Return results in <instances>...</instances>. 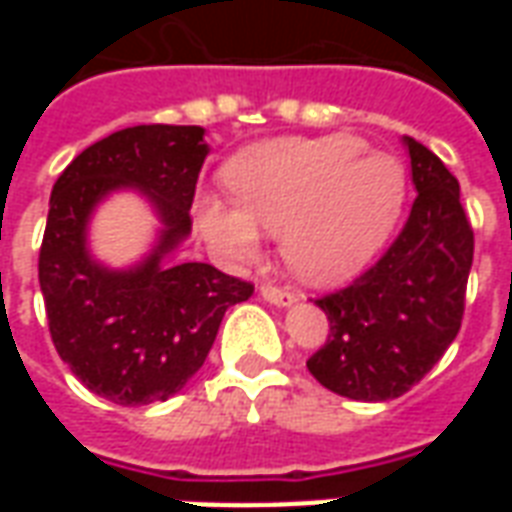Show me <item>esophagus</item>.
<instances>
[{
    "label": "esophagus",
    "mask_w": 512,
    "mask_h": 512,
    "mask_svg": "<svg viewBox=\"0 0 512 512\" xmlns=\"http://www.w3.org/2000/svg\"><path fill=\"white\" fill-rule=\"evenodd\" d=\"M260 296H263V301H268V304H274V307H293V304H296V296H293L290 290L277 288V285H263V288H260Z\"/></svg>",
    "instance_id": "1"
}]
</instances>
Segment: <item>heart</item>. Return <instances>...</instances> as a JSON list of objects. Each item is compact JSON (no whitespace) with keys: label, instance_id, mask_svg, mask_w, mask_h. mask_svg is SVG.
<instances>
[{"label":"heart","instance_id":"b5f03b06","mask_svg":"<svg viewBox=\"0 0 512 512\" xmlns=\"http://www.w3.org/2000/svg\"><path fill=\"white\" fill-rule=\"evenodd\" d=\"M233 202L200 197L194 219L205 241L235 263H252L263 234L282 235L290 271L310 285L362 274L395 233L406 205V167L348 134L277 136L238 150L222 169Z\"/></svg>","mask_w":512,"mask_h":512}]
</instances>
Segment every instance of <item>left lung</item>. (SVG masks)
Wrapping results in <instances>:
<instances>
[{"label": "left lung", "instance_id": "obj_1", "mask_svg": "<svg viewBox=\"0 0 512 512\" xmlns=\"http://www.w3.org/2000/svg\"><path fill=\"white\" fill-rule=\"evenodd\" d=\"M403 147L417 189L403 233L351 288L315 301L329 340L307 367L329 392L365 403L408 392L450 348L474 255L455 175L417 139Z\"/></svg>", "mask_w": 512, "mask_h": 512}]
</instances>
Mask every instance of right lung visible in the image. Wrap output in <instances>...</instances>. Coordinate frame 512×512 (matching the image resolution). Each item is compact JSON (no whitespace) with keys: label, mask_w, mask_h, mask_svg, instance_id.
<instances>
[{"label":"right lung","mask_w":512,"mask_h":512,"mask_svg":"<svg viewBox=\"0 0 512 512\" xmlns=\"http://www.w3.org/2000/svg\"><path fill=\"white\" fill-rule=\"evenodd\" d=\"M211 147L202 126H134L65 167L49 200L38 277L54 348L90 392L117 406L167 400L197 373L224 312L252 285L208 263L178 260ZM131 190L157 216L145 256L109 267L89 246L94 211Z\"/></svg>","instance_id":"add662e5"}]
</instances>
